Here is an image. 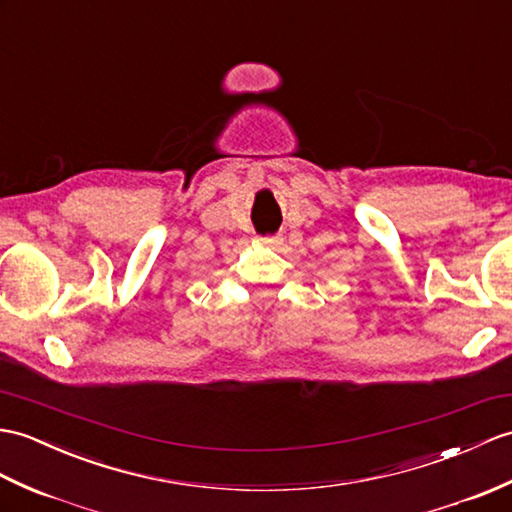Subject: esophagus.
Segmentation results:
<instances>
[{"label":"esophagus","instance_id":"obj_1","mask_svg":"<svg viewBox=\"0 0 512 512\" xmlns=\"http://www.w3.org/2000/svg\"><path fill=\"white\" fill-rule=\"evenodd\" d=\"M281 237L279 235H266V237H259V244H264V246H270V248H277V246H281Z\"/></svg>","mask_w":512,"mask_h":512}]
</instances>
